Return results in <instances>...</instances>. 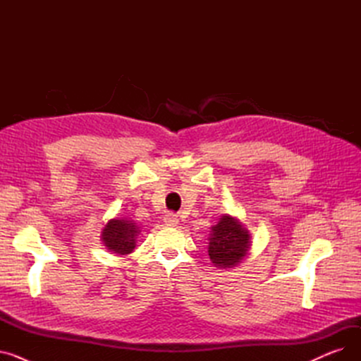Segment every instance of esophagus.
<instances>
[{
	"mask_svg": "<svg viewBox=\"0 0 361 361\" xmlns=\"http://www.w3.org/2000/svg\"><path fill=\"white\" fill-rule=\"evenodd\" d=\"M164 222L166 226H177L178 225V218L177 215L174 214H168L165 218H164Z\"/></svg>",
	"mask_w": 361,
	"mask_h": 361,
	"instance_id": "1",
	"label": "esophagus"
}]
</instances>
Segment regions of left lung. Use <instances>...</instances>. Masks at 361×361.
Returning a JSON list of instances; mask_svg holds the SVG:
<instances>
[{"instance_id": "1", "label": "left lung", "mask_w": 361, "mask_h": 361, "mask_svg": "<svg viewBox=\"0 0 361 361\" xmlns=\"http://www.w3.org/2000/svg\"><path fill=\"white\" fill-rule=\"evenodd\" d=\"M249 249V230H245L237 218L226 214L212 226L207 253L216 268L230 269L237 267L247 256Z\"/></svg>"}]
</instances>
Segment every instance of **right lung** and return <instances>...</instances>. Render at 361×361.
Wrapping results in <instances>:
<instances>
[{"mask_svg": "<svg viewBox=\"0 0 361 361\" xmlns=\"http://www.w3.org/2000/svg\"><path fill=\"white\" fill-rule=\"evenodd\" d=\"M139 233V226L133 221L116 218L106 222L101 240L109 252L118 256H126L135 250Z\"/></svg>", "mask_w": 361, "mask_h": 361, "instance_id": "1", "label": "right lung"}]
</instances>
